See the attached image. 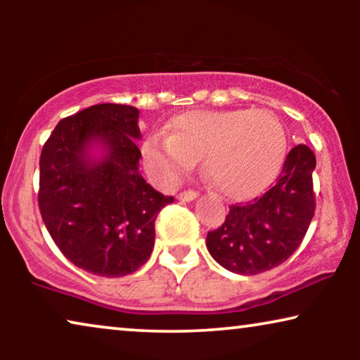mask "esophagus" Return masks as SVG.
<instances>
[{
    "label": "esophagus",
    "mask_w": 360,
    "mask_h": 360,
    "mask_svg": "<svg viewBox=\"0 0 360 360\" xmlns=\"http://www.w3.org/2000/svg\"><path fill=\"white\" fill-rule=\"evenodd\" d=\"M180 201H191L195 198H198V191L195 190H186V191H181V193H179V196H176Z\"/></svg>",
    "instance_id": "34e87169"
}]
</instances>
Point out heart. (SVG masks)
<instances>
[{"instance_id":"1","label":"heart","mask_w":360,"mask_h":360,"mask_svg":"<svg viewBox=\"0 0 360 360\" xmlns=\"http://www.w3.org/2000/svg\"><path fill=\"white\" fill-rule=\"evenodd\" d=\"M285 150V132L267 111H190L176 116L172 132L144 144L152 176L174 186L203 157V172L221 193L248 198L264 188L277 172Z\"/></svg>"}]
</instances>
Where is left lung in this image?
<instances>
[{"label":"left lung","mask_w":360,"mask_h":360,"mask_svg":"<svg viewBox=\"0 0 360 360\" xmlns=\"http://www.w3.org/2000/svg\"><path fill=\"white\" fill-rule=\"evenodd\" d=\"M316 157L308 146L288 152L275 184L252 201L229 206L206 248L219 265L240 275H257L283 264L307 234L316 200L313 170Z\"/></svg>","instance_id":"left-lung-1"}]
</instances>
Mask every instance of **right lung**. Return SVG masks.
Masks as SVG:
<instances>
[{"label":"right lung","instance_id":"1","mask_svg":"<svg viewBox=\"0 0 360 360\" xmlns=\"http://www.w3.org/2000/svg\"><path fill=\"white\" fill-rule=\"evenodd\" d=\"M139 110L103 103L63 117L42 147L39 210L60 252L100 277H124L150 257L155 219L174 201L139 174ZM91 143L103 155H91Z\"/></svg>","mask_w":360,"mask_h":360}]
</instances>
